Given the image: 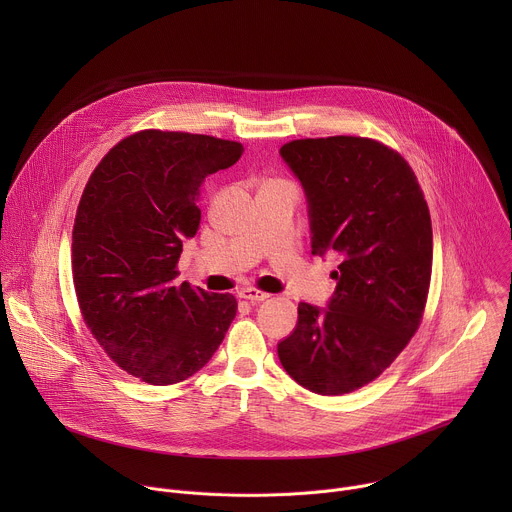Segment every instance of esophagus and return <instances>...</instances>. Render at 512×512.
Segmentation results:
<instances>
[{"label":"esophagus","mask_w":512,"mask_h":512,"mask_svg":"<svg viewBox=\"0 0 512 512\" xmlns=\"http://www.w3.org/2000/svg\"><path fill=\"white\" fill-rule=\"evenodd\" d=\"M239 296H241L243 300H249V302H263V300L269 298L267 291H261V289H257V287H243V289L239 291Z\"/></svg>","instance_id":"1"}]
</instances>
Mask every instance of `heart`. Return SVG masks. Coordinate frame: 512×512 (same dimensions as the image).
<instances>
[{"instance_id": "obj_1", "label": "heart", "mask_w": 512, "mask_h": 512, "mask_svg": "<svg viewBox=\"0 0 512 512\" xmlns=\"http://www.w3.org/2000/svg\"><path fill=\"white\" fill-rule=\"evenodd\" d=\"M271 184H283V182H271Z\"/></svg>"}]
</instances>
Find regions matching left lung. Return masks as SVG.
<instances>
[{
    "label": "left lung",
    "mask_w": 512,
    "mask_h": 512,
    "mask_svg": "<svg viewBox=\"0 0 512 512\" xmlns=\"http://www.w3.org/2000/svg\"><path fill=\"white\" fill-rule=\"evenodd\" d=\"M279 154L306 190L312 253L336 255L338 271L328 308L302 302L277 356L312 393H352L389 369L421 324L429 208L405 158L377 139H294Z\"/></svg>",
    "instance_id": "8db88e82"
}]
</instances>
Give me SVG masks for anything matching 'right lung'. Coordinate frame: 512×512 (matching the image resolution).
Wrapping results in <instances>:
<instances>
[{"mask_svg": "<svg viewBox=\"0 0 512 512\" xmlns=\"http://www.w3.org/2000/svg\"><path fill=\"white\" fill-rule=\"evenodd\" d=\"M243 152L239 141L143 129L113 145L83 190L72 229L79 308L107 356L143 383L198 373L237 316L233 294L174 279L200 225V184Z\"/></svg>", "mask_w": 512, "mask_h": 512, "instance_id": "right-lung-1", "label": "right lung"}]
</instances>
